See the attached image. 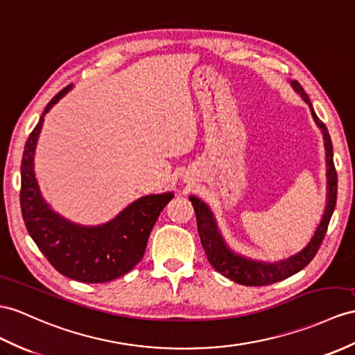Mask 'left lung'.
Here are the masks:
<instances>
[{
	"instance_id": "8db88e82",
	"label": "left lung",
	"mask_w": 355,
	"mask_h": 355,
	"mask_svg": "<svg viewBox=\"0 0 355 355\" xmlns=\"http://www.w3.org/2000/svg\"><path fill=\"white\" fill-rule=\"evenodd\" d=\"M289 83L292 85V89L295 90L302 98V101L309 105L316 126L321 129L324 146H325L327 203H325L322 218L319 221L318 227L313 232V235L310 238L309 243L302 247L300 252L272 262L259 261V259H252L244 254H239L236 252H233V250L229 247V244L226 243V239H224L223 233L218 227L217 218H215L209 205L205 203L202 198H198L196 196H189V202H191L194 206L198 235H200V241L205 248V253L207 256V261H209V263L220 274H223L224 277H227L239 284H245V286H265V284L282 282L284 279L291 277V275L297 274L306 265H309V262L315 257L319 247H321V243L328 227V223H330V218L336 207L337 173L333 162V144H331L330 134L327 131V126L316 116V112L312 107V102H310L307 93L301 87L300 83L298 81H289Z\"/></svg>"
}]
</instances>
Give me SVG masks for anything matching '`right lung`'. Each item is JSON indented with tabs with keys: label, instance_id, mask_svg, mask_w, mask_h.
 <instances>
[{
	"label": "right lung",
	"instance_id": "1",
	"mask_svg": "<svg viewBox=\"0 0 355 355\" xmlns=\"http://www.w3.org/2000/svg\"><path fill=\"white\" fill-rule=\"evenodd\" d=\"M72 85L53 98L25 143L21 164V209L30 236L55 270L83 283H105L129 272L141 261L150 232L171 191L138 197L114 218L84 226L62 217L43 198L34 173V153L45 114Z\"/></svg>",
	"mask_w": 355,
	"mask_h": 355
}]
</instances>
